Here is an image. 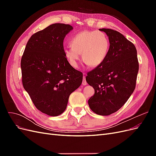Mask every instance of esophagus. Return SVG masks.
I'll list each match as a JSON object with an SVG mask.
<instances>
[{
	"instance_id": "esophagus-1",
	"label": "esophagus",
	"mask_w": 156,
	"mask_h": 156,
	"mask_svg": "<svg viewBox=\"0 0 156 156\" xmlns=\"http://www.w3.org/2000/svg\"><path fill=\"white\" fill-rule=\"evenodd\" d=\"M82 84H83V85H86V84H87V82L86 81L85 76H83V83H82Z\"/></svg>"
}]
</instances>
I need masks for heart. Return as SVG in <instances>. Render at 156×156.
I'll return each mask as SVG.
<instances>
[{
	"mask_svg": "<svg viewBox=\"0 0 156 156\" xmlns=\"http://www.w3.org/2000/svg\"><path fill=\"white\" fill-rule=\"evenodd\" d=\"M69 44L71 47L65 48L64 53L73 68L78 66L80 54L83 60L90 66H98L105 60L109 49L107 36L100 30L79 32L72 37Z\"/></svg>",
	"mask_w": 156,
	"mask_h": 156,
	"instance_id": "obj_1",
	"label": "heart"
}]
</instances>
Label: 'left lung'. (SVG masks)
<instances>
[{
	"label": "left lung",
	"instance_id": "8db88e82",
	"mask_svg": "<svg viewBox=\"0 0 156 156\" xmlns=\"http://www.w3.org/2000/svg\"><path fill=\"white\" fill-rule=\"evenodd\" d=\"M99 30L108 36L110 46L103 62L87 73L86 81L95 90L88 103L96 114L107 116L119 111L133 92L139 62L134 44L119 32Z\"/></svg>",
	"mask_w": 156,
	"mask_h": 156
}]
</instances>
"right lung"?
I'll list each match as a JSON object with an SVG mask.
<instances>
[{
	"label": "right lung",
	"instance_id": "1",
	"mask_svg": "<svg viewBox=\"0 0 156 156\" xmlns=\"http://www.w3.org/2000/svg\"><path fill=\"white\" fill-rule=\"evenodd\" d=\"M72 26L55 23L32 35L21 60L23 86L41 112L56 116L81 85L83 73L66 58L63 42Z\"/></svg>",
	"mask_w": 156,
	"mask_h": 156
}]
</instances>
